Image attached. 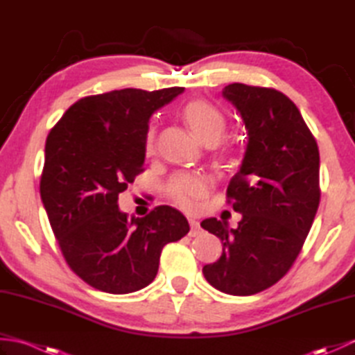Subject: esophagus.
Segmentation results:
<instances>
[{
    "instance_id": "34e87169",
    "label": "esophagus",
    "mask_w": 355,
    "mask_h": 355,
    "mask_svg": "<svg viewBox=\"0 0 355 355\" xmlns=\"http://www.w3.org/2000/svg\"><path fill=\"white\" fill-rule=\"evenodd\" d=\"M189 225H191V233L192 235H197V233L200 232V223L197 220H193V218H191L189 220Z\"/></svg>"
}]
</instances>
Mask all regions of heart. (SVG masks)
I'll return each instance as SVG.
<instances>
[{
	"mask_svg": "<svg viewBox=\"0 0 355 355\" xmlns=\"http://www.w3.org/2000/svg\"><path fill=\"white\" fill-rule=\"evenodd\" d=\"M182 116L191 131L197 137L212 145L221 139L225 130V117L223 112L215 108L212 103L202 99H193L187 102L183 110ZM155 145V128L150 126L146 132L145 149L150 154ZM169 197L175 201V205L183 209H192L195 201L205 198L209 192V180L198 172H180L173 177L168 186Z\"/></svg>",
	"mask_w": 355,
	"mask_h": 355,
	"instance_id": "b5f03b06",
	"label": "heart"
}]
</instances>
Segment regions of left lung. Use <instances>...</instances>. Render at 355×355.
Wrapping results in <instances>:
<instances>
[{"label": "left lung", "instance_id": "obj_1", "mask_svg": "<svg viewBox=\"0 0 355 355\" xmlns=\"http://www.w3.org/2000/svg\"><path fill=\"white\" fill-rule=\"evenodd\" d=\"M223 97L247 131L239 171L227 187L236 229L207 218L201 227L221 239V258L202 267L206 281L225 294L250 296L290 270L320 201L319 148L302 114L273 88L230 84Z\"/></svg>", "mask_w": 355, "mask_h": 355}]
</instances>
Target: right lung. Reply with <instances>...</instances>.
<instances>
[{
	"label": "right lung",
	"mask_w": 355,
	"mask_h": 355,
	"mask_svg": "<svg viewBox=\"0 0 355 355\" xmlns=\"http://www.w3.org/2000/svg\"><path fill=\"white\" fill-rule=\"evenodd\" d=\"M184 88H137L88 96L73 103L45 141L41 200L70 268L111 294L154 281L163 247L189 232L180 210L158 206L143 218L119 209L145 163L149 119Z\"/></svg>",
	"instance_id": "right-lung-1"
}]
</instances>
